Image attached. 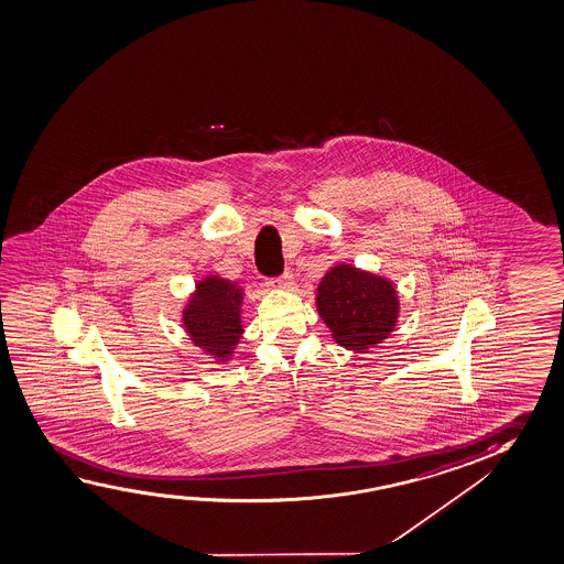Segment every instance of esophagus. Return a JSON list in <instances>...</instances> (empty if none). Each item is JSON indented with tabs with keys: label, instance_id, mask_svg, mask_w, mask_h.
<instances>
[{
	"label": "esophagus",
	"instance_id": "1",
	"mask_svg": "<svg viewBox=\"0 0 564 564\" xmlns=\"http://www.w3.org/2000/svg\"><path fill=\"white\" fill-rule=\"evenodd\" d=\"M272 284L278 288H284V290H290V288L294 286V276H292L290 272H284V274L274 278Z\"/></svg>",
	"mask_w": 564,
	"mask_h": 564
}]
</instances>
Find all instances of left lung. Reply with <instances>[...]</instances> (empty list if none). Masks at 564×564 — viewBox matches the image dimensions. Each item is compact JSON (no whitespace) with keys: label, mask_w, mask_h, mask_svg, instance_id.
I'll return each mask as SVG.
<instances>
[{"label":"left lung","mask_w":564,"mask_h":564,"mask_svg":"<svg viewBox=\"0 0 564 564\" xmlns=\"http://www.w3.org/2000/svg\"><path fill=\"white\" fill-rule=\"evenodd\" d=\"M317 312L339 345L365 350L392 332L398 295L384 278L339 264L317 288Z\"/></svg>","instance_id":"8db88e82"}]
</instances>
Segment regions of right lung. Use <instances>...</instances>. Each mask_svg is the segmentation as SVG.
Returning <instances> with one entry per match:
<instances>
[{
  "label": "right lung",
  "mask_w": 564,
  "mask_h": 564,
  "mask_svg": "<svg viewBox=\"0 0 564 564\" xmlns=\"http://www.w3.org/2000/svg\"><path fill=\"white\" fill-rule=\"evenodd\" d=\"M241 288L224 278H206L184 310V325L197 347L219 360L229 358L241 339Z\"/></svg>",
  "instance_id": "add662e5"
}]
</instances>
